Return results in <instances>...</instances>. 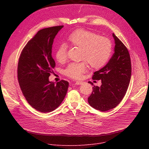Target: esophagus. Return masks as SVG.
<instances>
[{
	"mask_svg": "<svg viewBox=\"0 0 149 149\" xmlns=\"http://www.w3.org/2000/svg\"><path fill=\"white\" fill-rule=\"evenodd\" d=\"M82 83H83L82 81H77L75 82V84L77 85H81Z\"/></svg>",
	"mask_w": 149,
	"mask_h": 149,
	"instance_id": "esophagus-1",
	"label": "esophagus"
}]
</instances>
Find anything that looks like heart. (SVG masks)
Instances as JSON below:
<instances>
[{
    "label": "heart",
    "instance_id": "heart-1",
    "mask_svg": "<svg viewBox=\"0 0 149 149\" xmlns=\"http://www.w3.org/2000/svg\"><path fill=\"white\" fill-rule=\"evenodd\" d=\"M67 42L72 47L81 49L80 60L82 62L70 63L64 70V74L73 79H79L87 70V64L93 69H99L104 66L112 54L113 45L107 38L102 37L91 31L78 29L67 38ZM55 56L59 63L67 60V47L62 44L55 51Z\"/></svg>",
    "mask_w": 149,
    "mask_h": 149
}]
</instances>
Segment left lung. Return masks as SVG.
I'll return each instance as SVG.
<instances>
[{"label":"left lung","instance_id":"obj_1","mask_svg":"<svg viewBox=\"0 0 149 149\" xmlns=\"http://www.w3.org/2000/svg\"><path fill=\"white\" fill-rule=\"evenodd\" d=\"M113 36L115 41L114 53L107 64L93 76V79L101 80V86H94L88 98L91 107L101 111L113 109L120 104L128 89L132 75L129 51L114 33ZM88 83L93 86L91 82Z\"/></svg>","mask_w":149,"mask_h":149}]
</instances>
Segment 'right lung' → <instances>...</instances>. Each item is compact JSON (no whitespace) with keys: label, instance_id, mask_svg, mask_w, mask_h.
Listing matches in <instances>:
<instances>
[{"label":"right lung","instance_id":"right-lung-1","mask_svg":"<svg viewBox=\"0 0 149 149\" xmlns=\"http://www.w3.org/2000/svg\"><path fill=\"white\" fill-rule=\"evenodd\" d=\"M63 25L39 31L20 54L17 65V79L23 95L35 110L49 113L59 107L64 99L69 83L49 81L55 67L52 56L54 39Z\"/></svg>","mask_w":149,"mask_h":149}]
</instances>
